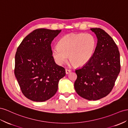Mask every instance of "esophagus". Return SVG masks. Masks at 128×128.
Listing matches in <instances>:
<instances>
[{"instance_id": "1", "label": "esophagus", "mask_w": 128, "mask_h": 128, "mask_svg": "<svg viewBox=\"0 0 128 128\" xmlns=\"http://www.w3.org/2000/svg\"><path fill=\"white\" fill-rule=\"evenodd\" d=\"M71 72V70L68 69V68H66V69H65V72H66V74H68L69 73H70Z\"/></svg>"}]
</instances>
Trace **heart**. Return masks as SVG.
Here are the masks:
<instances>
[{"label": "heart", "mask_w": 128, "mask_h": 128, "mask_svg": "<svg viewBox=\"0 0 128 128\" xmlns=\"http://www.w3.org/2000/svg\"><path fill=\"white\" fill-rule=\"evenodd\" d=\"M96 46V39L91 34H72L62 37L58 46L52 49V53L58 64H63L68 56L72 64L80 66L86 64L92 57Z\"/></svg>", "instance_id": "heart-1"}]
</instances>
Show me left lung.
Listing matches in <instances>:
<instances>
[{
  "instance_id": "8db88e82",
  "label": "left lung",
  "mask_w": 128,
  "mask_h": 128,
  "mask_svg": "<svg viewBox=\"0 0 128 128\" xmlns=\"http://www.w3.org/2000/svg\"><path fill=\"white\" fill-rule=\"evenodd\" d=\"M90 30L97 36V46L89 62L75 71L77 78L74 87L80 97L96 100L112 90L120 70V54L117 45L106 32L100 28Z\"/></svg>"
}]
</instances>
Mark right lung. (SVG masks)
<instances>
[{
    "label": "right lung",
    "mask_w": 128,
    "mask_h": 128,
    "mask_svg": "<svg viewBox=\"0 0 128 128\" xmlns=\"http://www.w3.org/2000/svg\"><path fill=\"white\" fill-rule=\"evenodd\" d=\"M61 30L38 28L28 34L17 48L14 74L28 99L44 102L56 93L65 68L56 64L51 44Z\"/></svg>",
    "instance_id": "right-lung-1"
}]
</instances>
